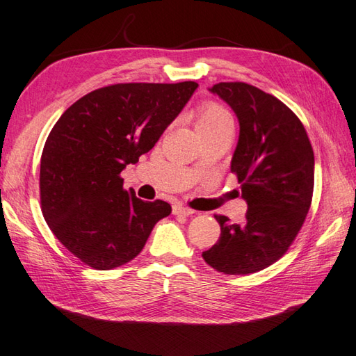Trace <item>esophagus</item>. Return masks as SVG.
Wrapping results in <instances>:
<instances>
[{
    "label": "esophagus",
    "mask_w": 356,
    "mask_h": 356,
    "mask_svg": "<svg viewBox=\"0 0 356 356\" xmlns=\"http://www.w3.org/2000/svg\"><path fill=\"white\" fill-rule=\"evenodd\" d=\"M172 213H175V216H186L188 217V216H193L194 211L186 208V206L180 204V203H175L172 204Z\"/></svg>",
    "instance_id": "esophagus-1"
}]
</instances>
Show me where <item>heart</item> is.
Here are the masks:
<instances>
[{"mask_svg": "<svg viewBox=\"0 0 356 356\" xmlns=\"http://www.w3.org/2000/svg\"><path fill=\"white\" fill-rule=\"evenodd\" d=\"M195 126H197L198 134H200V131H204V130L234 126V118L222 104L213 100H206L197 107Z\"/></svg>", "mask_w": 356, "mask_h": 356, "instance_id": "obj_1", "label": "heart"}]
</instances>
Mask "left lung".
Wrapping results in <instances>:
<instances>
[{
  "instance_id": "left-lung-1",
  "label": "left lung",
  "mask_w": 356,
  "mask_h": 356,
  "mask_svg": "<svg viewBox=\"0 0 356 356\" xmlns=\"http://www.w3.org/2000/svg\"><path fill=\"white\" fill-rule=\"evenodd\" d=\"M211 90L239 121L230 171L249 208L241 225L216 216L220 238L202 256L225 275H249L282 258L300 232L312 202L314 152L299 117L276 97L244 81Z\"/></svg>"
}]
</instances>
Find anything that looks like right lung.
I'll list each match as a JSON object with an SVG mask.
<instances>
[{"label":"right lung","mask_w":356,"mask_h":356,"mask_svg":"<svg viewBox=\"0 0 356 356\" xmlns=\"http://www.w3.org/2000/svg\"><path fill=\"white\" fill-rule=\"evenodd\" d=\"M180 83H117L66 109L40 158V208L56 238L95 270L127 264L144 249L167 202L124 189L121 171L150 152L197 89Z\"/></svg>","instance_id":"obj_1"}]
</instances>
